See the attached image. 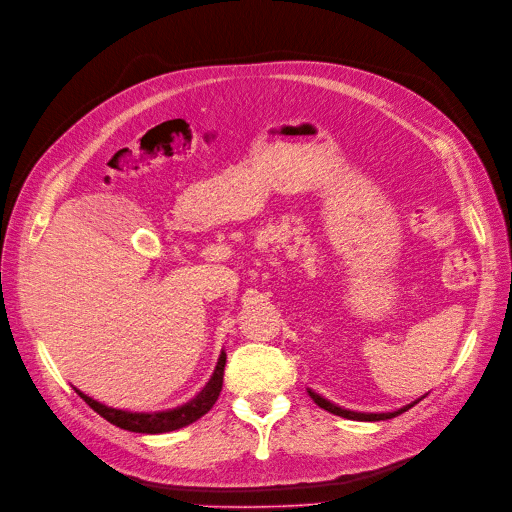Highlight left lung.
<instances>
[{"instance_id":"8db88e82","label":"left lung","mask_w":512,"mask_h":512,"mask_svg":"<svg viewBox=\"0 0 512 512\" xmlns=\"http://www.w3.org/2000/svg\"><path fill=\"white\" fill-rule=\"evenodd\" d=\"M308 392H310V396H312V401L320 407V409H325V411H329V413H333V415H342V418H348V420H358V422H377V420H390V418H396V415H401V413H405L407 409H411L413 405H418L422 399H418V401H413L411 405H405V407H401V409H396V411H388V413H361V411H350V409H342V407H337V405H333L331 401H327V399H323V396L320 394H316V392H312L310 388H308Z\"/></svg>"}]
</instances>
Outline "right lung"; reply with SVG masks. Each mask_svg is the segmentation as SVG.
Returning a JSON list of instances; mask_svg holds the SVG:
<instances>
[{
	"instance_id": "add662e5",
	"label": "right lung",
	"mask_w": 512,
	"mask_h": 512,
	"mask_svg": "<svg viewBox=\"0 0 512 512\" xmlns=\"http://www.w3.org/2000/svg\"><path fill=\"white\" fill-rule=\"evenodd\" d=\"M223 369H225V352H221L217 369L211 377V382L206 384V388L196 396L194 401H189L177 409H168V411H158V413H130L122 409H111L107 405H101L84 392L78 390V394L86 401L90 409L97 411L101 418H105L109 424L130 430V432H143V434H160V432H170L183 426H189L192 422L200 420L204 413L211 411L215 401L219 399V392L223 386Z\"/></svg>"
}]
</instances>
